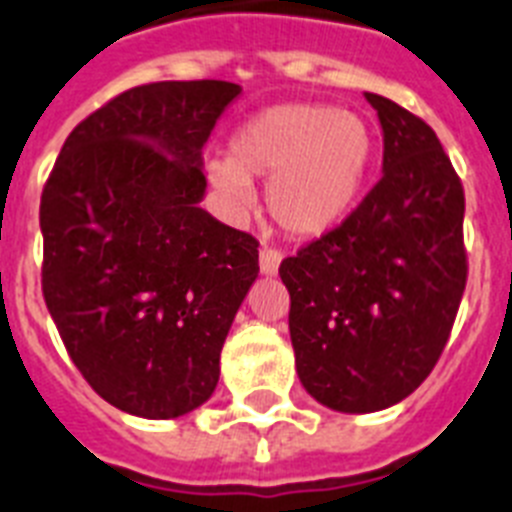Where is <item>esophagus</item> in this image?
I'll list each match as a JSON object with an SVG mask.
<instances>
[{
    "mask_svg": "<svg viewBox=\"0 0 512 512\" xmlns=\"http://www.w3.org/2000/svg\"><path fill=\"white\" fill-rule=\"evenodd\" d=\"M279 261H282V253H279L277 248H272V246H261V253H259L261 274H266V277H272V274H277Z\"/></svg>",
    "mask_w": 512,
    "mask_h": 512,
    "instance_id": "obj_1",
    "label": "esophagus"
}]
</instances>
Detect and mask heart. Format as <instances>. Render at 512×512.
<instances>
[{
    "label": "heart",
    "mask_w": 512,
    "mask_h": 512,
    "mask_svg": "<svg viewBox=\"0 0 512 512\" xmlns=\"http://www.w3.org/2000/svg\"><path fill=\"white\" fill-rule=\"evenodd\" d=\"M375 139L362 116L329 103H282L240 126L230 155L209 157L217 194L243 212L253 204L251 178H269L266 207L292 238H316L355 204Z\"/></svg>",
    "instance_id": "b5f03b06"
}]
</instances>
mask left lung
I'll return each instance as SVG.
<instances>
[{
    "label": "left lung",
    "instance_id": "obj_1",
    "mask_svg": "<svg viewBox=\"0 0 512 512\" xmlns=\"http://www.w3.org/2000/svg\"><path fill=\"white\" fill-rule=\"evenodd\" d=\"M383 176L342 225L279 264L305 391L336 412L406 399L443 355L464 298V186L430 124L365 93Z\"/></svg>",
    "mask_w": 512,
    "mask_h": 512
}]
</instances>
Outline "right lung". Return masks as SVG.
I'll list each match as a JSON object with an SVG mask.
<instances>
[{
	"label": "right lung",
	"mask_w": 512,
	"mask_h": 512,
	"mask_svg": "<svg viewBox=\"0 0 512 512\" xmlns=\"http://www.w3.org/2000/svg\"><path fill=\"white\" fill-rule=\"evenodd\" d=\"M240 85L150 82L74 126L41 194V287L61 342L121 412L170 419L220 381L259 240L209 217L202 147Z\"/></svg>",
	"instance_id": "right-lung-1"
}]
</instances>
